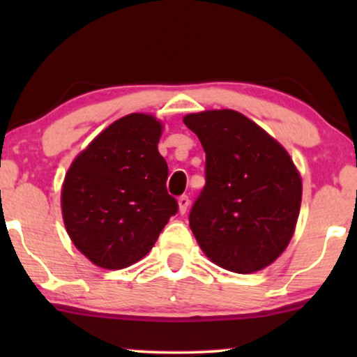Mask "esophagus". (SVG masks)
<instances>
[{
  "label": "esophagus",
  "instance_id": "esophagus-1",
  "mask_svg": "<svg viewBox=\"0 0 357 357\" xmlns=\"http://www.w3.org/2000/svg\"><path fill=\"white\" fill-rule=\"evenodd\" d=\"M178 204H179V211H181L183 215H184V213L188 211V206H190V196H188V195L179 196Z\"/></svg>",
  "mask_w": 357,
  "mask_h": 357
}]
</instances>
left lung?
<instances>
[{
	"instance_id": "1",
	"label": "left lung",
	"mask_w": 357,
	"mask_h": 357,
	"mask_svg": "<svg viewBox=\"0 0 357 357\" xmlns=\"http://www.w3.org/2000/svg\"><path fill=\"white\" fill-rule=\"evenodd\" d=\"M206 154L190 228L211 261L236 273L265 268L292 238L302 181L275 139L235 110L184 117Z\"/></svg>"
}]
</instances>
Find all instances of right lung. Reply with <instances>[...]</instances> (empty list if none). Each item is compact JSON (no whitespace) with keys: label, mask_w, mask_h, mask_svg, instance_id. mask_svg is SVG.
Here are the masks:
<instances>
[{"label":"right lung","mask_w":357,"mask_h":357,"mask_svg":"<svg viewBox=\"0 0 357 357\" xmlns=\"http://www.w3.org/2000/svg\"><path fill=\"white\" fill-rule=\"evenodd\" d=\"M162 127L130 114L110 124L73 161L61 188L65 228L102 268H126L147 255L178 202L166 190L158 151Z\"/></svg>","instance_id":"obj_1"}]
</instances>
